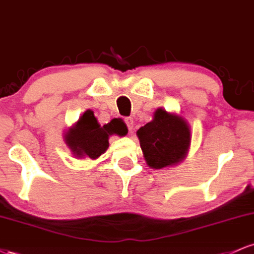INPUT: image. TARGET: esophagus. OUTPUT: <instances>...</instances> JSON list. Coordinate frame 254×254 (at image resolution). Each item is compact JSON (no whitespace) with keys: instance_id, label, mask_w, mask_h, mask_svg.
<instances>
[{"instance_id":"34e87169","label":"esophagus","mask_w":254,"mask_h":254,"mask_svg":"<svg viewBox=\"0 0 254 254\" xmlns=\"http://www.w3.org/2000/svg\"><path fill=\"white\" fill-rule=\"evenodd\" d=\"M124 122H125V124H127V129H129L130 131L133 129V119L132 118H131V117L124 118Z\"/></svg>"}]
</instances>
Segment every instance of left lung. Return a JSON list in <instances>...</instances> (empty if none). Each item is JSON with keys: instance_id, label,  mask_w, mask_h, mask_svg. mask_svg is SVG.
I'll return each instance as SVG.
<instances>
[{"instance_id": "1", "label": "left lung", "mask_w": 254, "mask_h": 254, "mask_svg": "<svg viewBox=\"0 0 254 254\" xmlns=\"http://www.w3.org/2000/svg\"><path fill=\"white\" fill-rule=\"evenodd\" d=\"M190 127L182 117L156 110L154 119L137 131L147 165L164 168L182 161L191 139Z\"/></svg>"}]
</instances>
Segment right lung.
<instances>
[{
	"label": "right lung",
	"instance_id": "obj_1",
	"mask_svg": "<svg viewBox=\"0 0 254 254\" xmlns=\"http://www.w3.org/2000/svg\"><path fill=\"white\" fill-rule=\"evenodd\" d=\"M127 127L118 119H113L109 124L100 127L94 113L90 110L81 116L74 127L66 132L65 143L77 157L88 156L97 159L109 148V136L125 135Z\"/></svg>",
	"mask_w": 254,
	"mask_h": 254
}]
</instances>
